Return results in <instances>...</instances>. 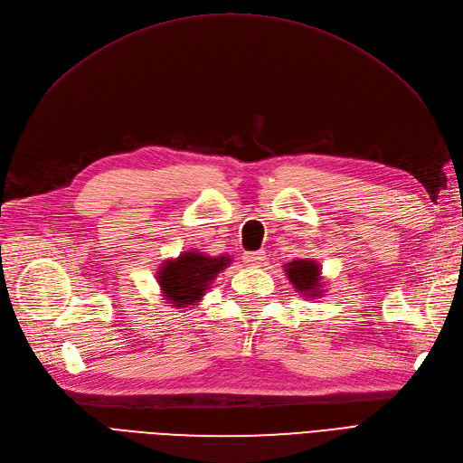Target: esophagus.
<instances>
[{
	"instance_id": "esophagus-1",
	"label": "esophagus",
	"mask_w": 463,
	"mask_h": 463,
	"mask_svg": "<svg viewBox=\"0 0 463 463\" xmlns=\"http://www.w3.org/2000/svg\"><path fill=\"white\" fill-rule=\"evenodd\" d=\"M260 260H264L262 253H255V250H250V253L243 255V262L249 264V266H259Z\"/></svg>"
}]
</instances>
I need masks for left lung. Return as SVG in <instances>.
<instances>
[{"mask_svg":"<svg viewBox=\"0 0 463 463\" xmlns=\"http://www.w3.org/2000/svg\"><path fill=\"white\" fill-rule=\"evenodd\" d=\"M289 282L303 291V296L315 298L320 293V266L315 260H291L286 266Z\"/></svg>","mask_w":463,"mask_h":463,"instance_id":"8db88e82","label":"left lung"}]
</instances>
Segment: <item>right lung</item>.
<instances>
[{
  "label": "right lung",
  "instance_id": "1",
  "mask_svg": "<svg viewBox=\"0 0 463 463\" xmlns=\"http://www.w3.org/2000/svg\"><path fill=\"white\" fill-rule=\"evenodd\" d=\"M230 257H208L199 250H189L175 260H165L158 272V282L165 299L174 307L194 305L208 289L220 270L230 264Z\"/></svg>",
  "mask_w": 463,
  "mask_h": 463
}]
</instances>
